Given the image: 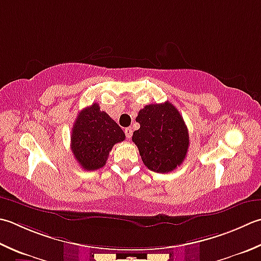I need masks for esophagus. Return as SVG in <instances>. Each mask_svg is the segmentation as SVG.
<instances>
[{"label": "esophagus", "mask_w": 261, "mask_h": 261, "mask_svg": "<svg viewBox=\"0 0 261 261\" xmlns=\"http://www.w3.org/2000/svg\"><path fill=\"white\" fill-rule=\"evenodd\" d=\"M124 134H125V137L129 138V139H130V138L132 137V129H131V127H125Z\"/></svg>", "instance_id": "34e87169"}]
</instances>
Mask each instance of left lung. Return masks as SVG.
<instances>
[{"instance_id":"1","label":"left lung","mask_w":261,"mask_h":261,"mask_svg":"<svg viewBox=\"0 0 261 261\" xmlns=\"http://www.w3.org/2000/svg\"><path fill=\"white\" fill-rule=\"evenodd\" d=\"M136 121L140 129L134 132L132 141L149 170L167 173L182 164L189 148V132L174 105L170 101L146 105Z\"/></svg>"}]
</instances>
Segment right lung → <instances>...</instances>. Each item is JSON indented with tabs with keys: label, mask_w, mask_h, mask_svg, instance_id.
Instances as JSON below:
<instances>
[{
	"label": "right lung",
	"mask_w": 261,
	"mask_h": 261,
	"mask_svg": "<svg viewBox=\"0 0 261 261\" xmlns=\"http://www.w3.org/2000/svg\"><path fill=\"white\" fill-rule=\"evenodd\" d=\"M125 139L124 132L114 120L94 103L80 112L71 134V150L79 165L94 171L106 164L116 142Z\"/></svg>",
	"instance_id": "right-lung-1"
}]
</instances>
